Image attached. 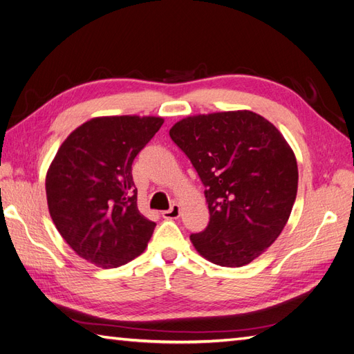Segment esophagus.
I'll return each mask as SVG.
<instances>
[{"mask_svg":"<svg viewBox=\"0 0 354 354\" xmlns=\"http://www.w3.org/2000/svg\"><path fill=\"white\" fill-rule=\"evenodd\" d=\"M161 215H163L165 219H176L180 215V206L178 203H174L169 210H165Z\"/></svg>","mask_w":354,"mask_h":354,"instance_id":"obj_1","label":"esophagus"}]
</instances>
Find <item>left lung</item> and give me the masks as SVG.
Here are the masks:
<instances>
[{"label":"left lung","mask_w":354,"mask_h":354,"mask_svg":"<svg viewBox=\"0 0 354 354\" xmlns=\"http://www.w3.org/2000/svg\"><path fill=\"white\" fill-rule=\"evenodd\" d=\"M169 135L206 188L209 224L189 236L198 254L222 267L264 254L297 198V158L283 135L248 109L187 117Z\"/></svg>","instance_id":"obj_1"}]
</instances>
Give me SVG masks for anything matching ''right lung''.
Returning a JSON list of instances; mask_svg holds the SVG:
<instances>
[{
	"label": "right lung",
	"mask_w": 354,
	"mask_h": 354,
	"mask_svg": "<svg viewBox=\"0 0 354 354\" xmlns=\"http://www.w3.org/2000/svg\"><path fill=\"white\" fill-rule=\"evenodd\" d=\"M165 120L96 117L77 127L47 170L50 216L78 257L115 268L139 257L156 222L138 210L132 163Z\"/></svg>",
	"instance_id": "obj_1"
}]
</instances>
